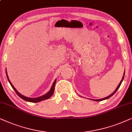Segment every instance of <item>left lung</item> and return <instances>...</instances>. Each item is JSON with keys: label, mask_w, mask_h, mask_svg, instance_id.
Returning a JSON list of instances; mask_svg holds the SVG:
<instances>
[{"label": "left lung", "mask_w": 132, "mask_h": 132, "mask_svg": "<svg viewBox=\"0 0 132 132\" xmlns=\"http://www.w3.org/2000/svg\"><path fill=\"white\" fill-rule=\"evenodd\" d=\"M124 73H125V72H124V75H123V77H122V80H121V81H120V82H119V84H118V86L117 88H116L115 90L114 91V92H113V93H112V94H110V95L108 96H107V97H105V98H101V99H99V100H94V99H91V100H94V101H103V100H104L108 99V98H109L110 97H111V96H112V95H113L115 94V93H116V92H117V91L118 90V89H119V87H120L121 84V83H122V81H123V79H124Z\"/></svg>", "instance_id": "left-lung-1"}]
</instances>
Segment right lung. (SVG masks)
Here are the masks:
<instances>
[{
  "label": "right lung",
  "instance_id": "right-lung-1",
  "mask_svg": "<svg viewBox=\"0 0 132 132\" xmlns=\"http://www.w3.org/2000/svg\"><path fill=\"white\" fill-rule=\"evenodd\" d=\"M6 77H7V78H8V80L9 82H10V84H11V87H13V89L14 90V91L15 92H16V94H17V95L20 96V97L22 98V99L25 100L26 101H28V102H31V103H38V102H40V101H43V100H47V99H49L51 96L52 95L54 94V88H55V82H56V81L57 80H55L54 81L53 84H52V87L51 89L50 90V91L48 93H46V94L44 95H42L41 96H39V97H37V98H29V97H26V96L20 94V93H19L18 91L16 90V89L14 87V86L12 84L11 82L10 81V79L8 78V74H7V72H6Z\"/></svg>",
  "mask_w": 132,
  "mask_h": 132
}]
</instances>
